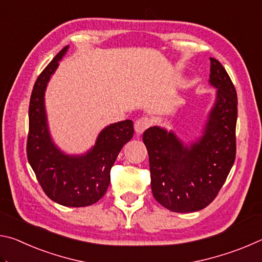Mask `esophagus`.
I'll return each instance as SVG.
<instances>
[{
	"label": "esophagus",
	"mask_w": 262,
	"mask_h": 262,
	"mask_svg": "<svg viewBox=\"0 0 262 262\" xmlns=\"http://www.w3.org/2000/svg\"><path fill=\"white\" fill-rule=\"evenodd\" d=\"M150 126H151V121H150V119L145 118V117L140 118L139 120H136L135 125H134L135 132H136L139 135H141L142 133H143L144 130H147Z\"/></svg>",
	"instance_id": "34e87169"
}]
</instances>
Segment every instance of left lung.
<instances>
[{"instance_id":"left-lung-1","label":"left lung","mask_w":262,"mask_h":262,"mask_svg":"<svg viewBox=\"0 0 262 262\" xmlns=\"http://www.w3.org/2000/svg\"><path fill=\"white\" fill-rule=\"evenodd\" d=\"M209 83L216 88V100L196 141L185 144L173 132L158 126L143 133L154 198L174 212L198 211L211 203L236 158L237 92L214 57Z\"/></svg>"}]
</instances>
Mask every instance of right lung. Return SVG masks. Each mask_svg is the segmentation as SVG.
<instances>
[{
  "label": "right lung",
  "instance_id": "1",
  "mask_svg": "<svg viewBox=\"0 0 262 262\" xmlns=\"http://www.w3.org/2000/svg\"><path fill=\"white\" fill-rule=\"evenodd\" d=\"M68 47L57 53L34 83L29 106L26 152L39 184L51 200L66 207H86L104 196L111 181V168L134 135V127L132 120L105 127L94 147L83 155H67L56 147L48 129L45 91Z\"/></svg>",
  "mask_w": 262,
  "mask_h": 262
}]
</instances>
